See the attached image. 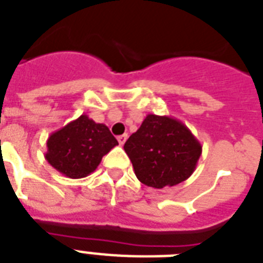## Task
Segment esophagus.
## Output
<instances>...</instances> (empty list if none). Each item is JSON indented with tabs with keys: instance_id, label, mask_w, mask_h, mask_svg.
Segmentation results:
<instances>
[{
	"instance_id": "34e87169",
	"label": "esophagus",
	"mask_w": 263,
	"mask_h": 263,
	"mask_svg": "<svg viewBox=\"0 0 263 263\" xmlns=\"http://www.w3.org/2000/svg\"><path fill=\"white\" fill-rule=\"evenodd\" d=\"M127 138H128V135L127 134H124V135H120L118 138V140H119V143H120V145H123L125 143V140H127Z\"/></svg>"
}]
</instances>
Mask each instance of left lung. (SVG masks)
I'll list each match as a JSON object with an SVG mask.
<instances>
[{
    "mask_svg": "<svg viewBox=\"0 0 263 263\" xmlns=\"http://www.w3.org/2000/svg\"><path fill=\"white\" fill-rule=\"evenodd\" d=\"M124 151L143 184L163 189L176 186L193 175L202 145L180 120L149 114L128 138Z\"/></svg>",
    "mask_w": 263,
    "mask_h": 263,
    "instance_id": "8db88e82",
    "label": "left lung"
}]
</instances>
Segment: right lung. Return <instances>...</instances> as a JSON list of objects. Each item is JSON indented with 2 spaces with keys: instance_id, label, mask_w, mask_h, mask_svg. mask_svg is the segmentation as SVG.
<instances>
[{
  "instance_id": "right-lung-1",
  "label": "right lung",
  "mask_w": 263,
  "mask_h": 263,
  "mask_svg": "<svg viewBox=\"0 0 263 263\" xmlns=\"http://www.w3.org/2000/svg\"><path fill=\"white\" fill-rule=\"evenodd\" d=\"M118 144L107 125L81 115L50 134L46 140L45 159L63 175L80 179L93 173L103 156Z\"/></svg>"
}]
</instances>
